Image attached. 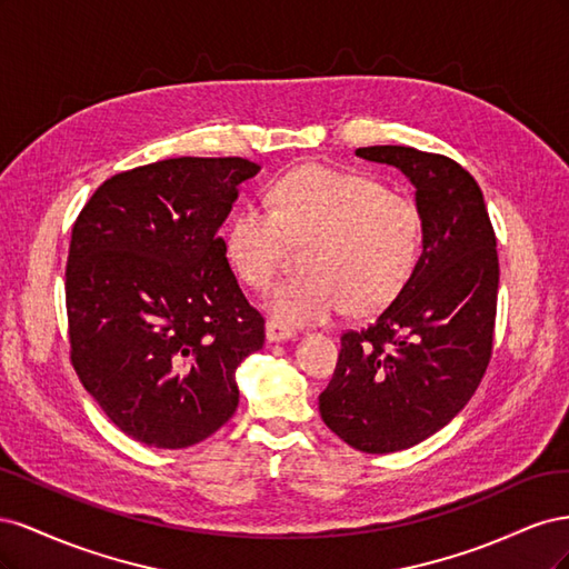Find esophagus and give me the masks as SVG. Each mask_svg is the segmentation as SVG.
<instances>
[{
    "label": "esophagus",
    "instance_id": "1",
    "mask_svg": "<svg viewBox=\"0 0 569 569\" xmlns=\"http://www.w3.org/2000/svg\"><path fill=\"white\" fill-rule=\"evenodd\" d=\"M297 332L291 330V327L278 322V320H268L266 322V339L268 341H287V339H295Z\"/></svg>",
    "mask_w": 569,
    "mask_h": 569
}]
</instances>
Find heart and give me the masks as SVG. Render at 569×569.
Segmentation results:
<instances>
[{"mask_svg": "<svg viewBox=\"0 0 569 569\" xmlns=\"http://www.w3.org/2000/svg\"><path fill=\"white\" fill-rule=\"evenodd\" d=\"M270 209L244 203L226 228L228 261L239 280L268 289L291 244L306 247L303 274L274 287L266 306L287 327L320 325L343 308L387 306L416 270L422 216L416 201L372 176L311 163L272 184Z\"/></svg>", "mask_w": 569, "mask_h": 569, "instance_id": "heart-1", "label": "heart"}]
</instances>
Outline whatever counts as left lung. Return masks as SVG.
I'll list each match as a JSON object with an SVG mask.
<instances>
[{
  "label": "left lung",
  "instance_id": "1",
  "mask_svg": "<svg viewBox=\"0 0 569 569\" xmlns=\"http://www.w3.org/2000/svg\"><path fill=\"white\" fill-rule=\"evenodd\" d=\"M416 184L422 253L396 299L363 330L341 335L320 416L363 453L403 451L449 425L487 372L493 349L498 253L485 197L449 157L360 147Z\"/></svg>",
  "mask_w": 569,
  "mask_h": 569
}]
</instances>
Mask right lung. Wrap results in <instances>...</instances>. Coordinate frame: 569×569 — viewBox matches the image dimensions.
Listing matches in <instances>:
<instances>
[{"instance_id":"add662e5","label":"right lung","mask_w":569,"mask_h":569,"mask_svg":"<svg viewBox=\"0 0 569 569\" xmlns=\"http://www.w3.org/2000/svg\"><path fill=\"white\" fill-rule=\"evenodd\" d=\"M261 166L180 157L118 173L73 226L66 263L71 363L134 441L187 449L239 403L234 370L263 347L218 228Z\"/></svg>"}]
</instances>
